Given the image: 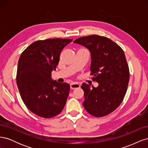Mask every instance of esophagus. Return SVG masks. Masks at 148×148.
Listing matches in <instances>:
<instances>
[{"mask_svg": "<svg viewBox=\"0 0 148 148\" xmlns=\"http://www.w3.org/2000/svg\"><path fill=\"white\" fill-rule=\"evenodd\" d=\"M80 88V85L78 83H72L70 84V88L71 89H77V88Z\"/></svg>", "mask_w": 148, "mask_h": 148, "instance_id": "34e87169", "label": "esophagus"}]
</instances>
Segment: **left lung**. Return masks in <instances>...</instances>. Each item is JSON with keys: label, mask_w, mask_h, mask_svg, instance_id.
Instances as JSON below:
<instances>
[{"label": "left lung", "mask_w": 148, "mask_h": 148, "mask_svg": "<svg viewBox=\"0 0 148 148\" xmlns=\"http://www.w3.org/2000/svg\"><path fill=\"white\" fill-rule=\"evenodd\" d=\"M73 42L90 52L91 75L99 84L96 88L82 84L84 108L95 117L108 115L120 105L127 90L130 72L124 52L111 39L95 34L78 38Z\"/></svg>", "instance_id": "8db88e82"}]
</instances>
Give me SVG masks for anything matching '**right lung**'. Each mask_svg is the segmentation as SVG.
Returning a JSON list of instances; mask_svg holds the SVG:
<instances>
[{
	"label": "right lung",
	"instance_id": "obj_1",
	"mask_svg": "<svg viewBox=\"0 0 148 148\" xmlns=\"http://www.w3.org/2000/svg\"><path fill=\"white\" fill-rule=\"evenodd\" d=\"M72 41L56 38L35 41L20 57L17 86L27 108L39 117H55L64 108L70 84L53 80L51 72L59 64L62 49Z\"/></svg>",
	"mask_w": 148,
	"mask_h": 148
}]
</instances>
